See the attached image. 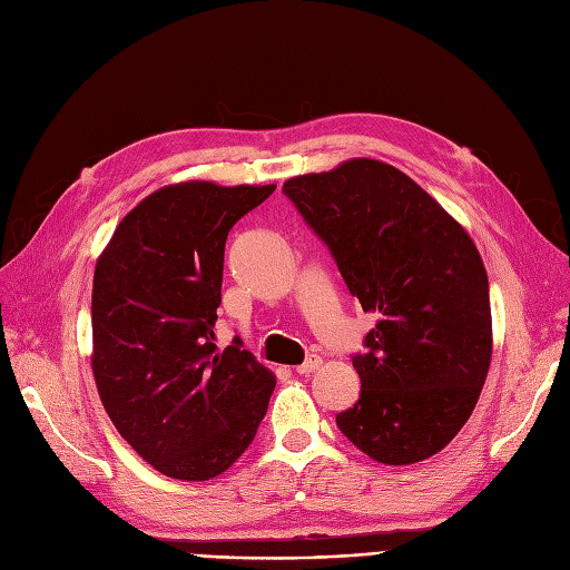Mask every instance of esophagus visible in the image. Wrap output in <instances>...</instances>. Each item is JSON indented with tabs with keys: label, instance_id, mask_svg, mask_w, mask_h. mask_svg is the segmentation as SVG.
Listing matches in <instances>:
<instances>
[{
	"label": "esophagus",
	"instance_id": "esophagus-1",
	"mask_svg": "<svg viewBox=\"0 0 570 570\" xmlns=\"http://www.w3.org/2000/svg\"><path fill=\"white\" fill-rule=\"evenodd\" d=\"M320 366H322V360H320L317 354H314V356H309V360H305L301 366H296V373L298 375H307V373H312L314 368H320Z\"/></svg>",
	"mask_w": 570,
	"mask_h": 570
}]
</instances>
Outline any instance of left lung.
I'll use <instances>...</instances> for the list:
<instances>
[{
  "instance_id": "obj_1",
  "label": "left lung",
  "mask_w": 570,
  "mask_h": 570,
  "mask_svg": "<svg viewBox=\"0 0 570 570\" xmlns=\"http://www.w3.org/2000/svg\"><path fill=\"white\" fill-rule=\"evenodd\" d=\"M282 193L377 324L352 354L356 404L335 415L385 465L444 449L472 415L491 366V301L481 256L444 208L399 168L350 159Z\"/></svg>"
}]
</instances>
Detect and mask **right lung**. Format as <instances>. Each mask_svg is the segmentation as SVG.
<instances>
[{
  "mask_svg": "<svg viewBox=\"0 0 570 570\" xmlns=\"http://www.w3.org/2000/svg\"><path fill=\"white\" fill-rule=\"evenodd\" d=\"M277 185L157 189L96 265L94 375L117 432L174 479L223 474L267 413L274 375L242 341L216 347L227 232Z\"/></svg>",
  "mask_w": 570,
  "mask_h": 570,
  "instance_id": "1",
  "label": "right lung"
}]
</instances>
